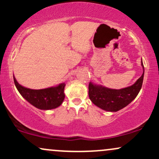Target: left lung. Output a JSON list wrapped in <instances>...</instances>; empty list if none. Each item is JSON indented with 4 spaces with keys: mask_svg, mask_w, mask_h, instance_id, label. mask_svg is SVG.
Segmentation results:
<instances>
[{
    "mask_svg": "<svg viewBox=\"0 0 159 159\" xmlns=\"http://www.w3.org/2000/svg\"><path fill=\"white\" fill-rule=\"evenodd\" d=\"M89 97L91 101L96 106L107 111H117L123 108L132 102L138 93H137L134 96L126 100H116L109 96L108 90L105 87H94L93 86H89Z\"/></svg>",
    "mask_w": 159,
    "mask_h": 159,
    "instance_id": "left-lung-1",
    "label": "left lung"
}]
</instances>
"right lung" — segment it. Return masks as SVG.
I'll return each mask as SVG.
<instances>
[{
    "instance_id": "1",
    "label": "right lung",
    "mask_w": 159,
    "mask_h": 159,
    "mask_svg": "<svg viewBox=\"0 0 159 159\" xmlns=\"http://www.w3.org/2000/svg\"><path fill=\"white\" fill-rule=\"evenodd\" d=\"M64 98V86L63 85L56 92L54 91V93H48V94L45 95V96L38 98L35 100V102L29 100V102L40 110H51L59 107L63 103Z\"/></svg>"
}]
</instances>
